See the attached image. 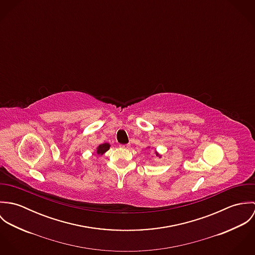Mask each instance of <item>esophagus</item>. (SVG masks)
Wrapping results in <instances>:
<instances>
[{"label":"esophagus","instance_id":"34e87169","mask_svg":"<svg viewBox=\"0 0 255 255\" xmlns=\"http://www.w3.org/2000/svg\"><path fill=\"white\" fill-rule=\"evenodd\" d=\"M120 147H121V148H125V149H128V148H129V144H121Z\"/></svg>","mask_w":255,"mask_h":255}]
</instances>
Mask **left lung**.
Instances as JSON below:
<instances>
[{
  "instance_id": "obj_1",
  "label": "left lung",
  "mask_w": 255,
  "mask_h": 255,
  "mask_svg": "<svg viewBox=\"0 0 255 255\" xmlns=\"http://www.w3.org/2000/svg\"><path fill=\"white\" fill-rule=\"evenodd\" d=\"M147 148H151V149H152V147H150V146H147ZM154 153H155V155H156L158 158H161V157H162V155H161L157 150H155Z\"/></svg>"
}]
</instances>
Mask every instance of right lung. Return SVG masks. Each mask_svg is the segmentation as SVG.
I'll list each match as a JSON object with an SVG mask.
<instances>
[{"mask_svg": "<svg viewBox=\"0 0 255 255\" xmlns=\"http://www.w3.org/2000/svg\"><path fill=\"white\" fill-rule=\"evenodd\" d=\"M111 147L110 143H103V144H100V145L96 147V154L98 156H102L103 154H105Z\"/></svg>", "mask_w": 255, "mask_h": 255, "instance_id": "1", "label": "right lung"}]
</instances>
